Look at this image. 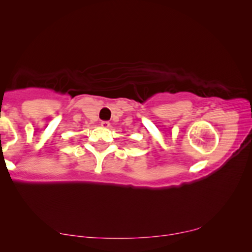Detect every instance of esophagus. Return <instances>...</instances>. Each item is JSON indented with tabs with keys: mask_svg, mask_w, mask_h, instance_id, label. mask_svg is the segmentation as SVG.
I'll return each mask as SVG.
<instances>
[{
	"mask_svg": "<svg viewBox=\"0 0 252 252\" xmlns=\"http://www.w3.org/2000/svg\"><path fill=\"white\" fill-rule=\"evenodd\" d=\"M101 126L102 127H105V129H106V127L110 126V122L109 121H102L101 122Z\"/></svg>",
	"mask_w": 252,
	"mask_h": 252,
	"instance_id": "obj_1",
	"label": "esophagus"
}]
</instances>
